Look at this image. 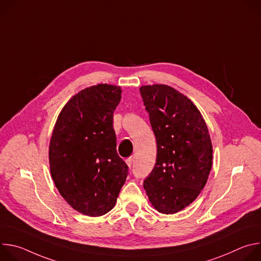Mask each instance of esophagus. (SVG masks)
<instances>
[{
	"instance_id": "obj_1",
	"label": "esophagus",
	"mask_w": 261,
	"mask_h": 261,
	"mask_svg": "<svg viewBox=\"0 0 261 261\" xmlns=\"http://www.w3.org/2000/svg\"><path fill=\"white\" fill-rule=\"evenodd\" d=\"M125 162H126V164L130 167L131 165H132V162H133V159L131 158V157H129V158H127L126 160H125Z\"/></svg>"
}]
</instances>
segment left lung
<instances>
[{"label":"left lung","mask_w":261,"mask_h":261,"mask_svg":"<svg viewBox=\"0 0 261 261\" xmlns=\"http://www.w3.org/2000/svg\"><path fill=\"white\" fill-rule=\"evenodd\" d=\"M139 91L157 141L156 164L143 188L159 213L175 214L206 184L213 164L208 130L193 102L173 88L153 85Z\"/></svg>","instance_id":"obj_1"}]
</instances>
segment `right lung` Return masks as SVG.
<instances>
[{"mask_svg":"<svg viewBox=\"0 0 261 261\" xmlns=\"http://www.w3.org/2000/svg\"><path fill=\"white\" fill-rule=\"evenodd\" d=\"M121 93L107 84L81 91L64 106L53 131L51 177L64 199L87 216L113 210L128 175L113 126Z\"/></svg>","mask_w":261,"mask_h":261,"instance_id":"1","label":"right lung"}]
</instances>
